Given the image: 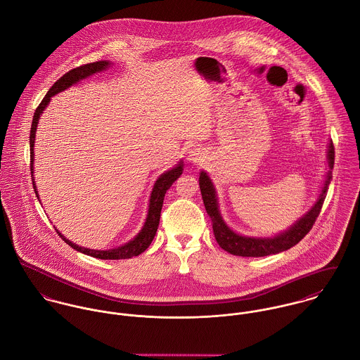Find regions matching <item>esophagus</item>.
<instances>
[{
	"label": "esophagus",
	"instance_id": "esophagus-1",
	"mask_svg": "<svg viewBox=\"0 0 360 360\" xmlns=\"http://www.w3.org/2000/svg\"><path fill=\"white\" fill-rule=\"evenodd\" d=\"M188 160L192 162H200L203 161V153L200 151V148H191L188 151Z\"/></svg>",
	"mask_w": 360,
	"mask_h": 360
}]
</instances>
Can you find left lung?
I'll list each match as a JSON object with an SVG mask.
<instances>
[{
  "mask_svg": "<svg viewBox=\"0 0 360 360\" xmlns=\"http://www.w3.org/2000/svg\"><path fill=\"white\" fill-rule=\"evenodd\" d=\"M334 144L328 143L327 150V161H328V171L326 174V179L321 188V192L316 200V203L311 206V209L300 217L293 225H290L287 231L277 233L270 238H257V236H245L233 229H231L225 221L222 219L219 209H218V199H217L216 188L206 171L200 172L199 176V185L200 192L203 198V203L206 207L207 214L212 218L213 224V232L216 236L217 243L219 248H222L225 252L242 256V257H263L269 255H276L280 252L288 250L289 248L295 246L297 242H300L306 233L311 229L316 218L320 214L327 189L330 185V181L333 178V168H334Z\"/></svg>",
  "mask_w": 360,
  "mask_h": 360,
  "instance_id": "left-lung-1",
  "label": "left lung"
}]
</instances>
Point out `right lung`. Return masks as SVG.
<instances>
[{"mask_svg": "<svg viewBox=\"0 0 360 360\" xmlns=\"http://www.w3.org/2000/svg\"><path fill=\"white\" fill-rule=\"evenodd\" d=\"M111 65L110 61H97V63H91V64H86L82 67H77L75 70H71L70 72L65 73L63 77H60L53 86L51 89L47 91L46 97L41 100V103L39 104V107L36 108V112L33 115V122H32V128H30V172H32V182H33V188H34V193L39 199V193L36 189V184H34V169H33V162H34V141H36V129H37V124L40 120V115L43 114V111L46 110V107L49 105L50 100L53 96L67 90L68 87H71L73 84L79 83L80 80L94 75V73L103 72L104 70H107ZM184 171V162L179 161L174 168L165 171L164 174H161L157 181L154 182V186L151 189L150 193V200H148V210H147V217L144 221L143 226L141 229V232L131 239L128 243L121 245L118 248L114 249H107V250H94V249H87V248H82L79 245H75L70 239H67L58 229H56L58 232V235L71 246L75 250L96 257V259H101V260H120V259H131L134 256H139L141 253H143L144 250L150 246L151 240L154 239V235L157 232L158 224H160V214H161V209H162V202H164V196L167 193V191L171 188V185L181 176Z\"/></svg>", "mask_w": 360, "mask_h": 360, "instance_id": "obj_1", "label": "right lung"}]
</instances>
